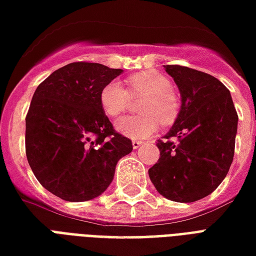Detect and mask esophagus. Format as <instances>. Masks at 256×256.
<instances>
[{
  "label": "esophagus",
  "instance_id": "1",
  "mask_svg": "<svg viewBox=\"0 0 256 256\" xmlns=\"http://www.w3.org/2000/svg\"><path fill=\"white\" fill-rule=\"evenodd\" d=\"M132 144H133V149H138V148L141 146L144 142H142V141H137V140H134Z\"/></svg>",
  "mask_w": 256,
  "mask_h": 256
}]
</instances>
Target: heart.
I'll return each instance as SVG.
<instances>
[{
	"label": "heart",
	"instance_id": "1",
	"mask_svg": "<svg viewBox=\"0 0 256 256\" xmlns=\"http://www.w3.org/2000/svg\"><path fill=\"white\" fill-rule=\"evenodd\" d=\"M130 96L144 98L140 103V112L142 115L119 119L115 128L132 140L149 138L156 133L160 122L171 124L180 108L171 80L156 70H144L130 76L128 90L119 81L107 82L100 90V107L107 116L116 118L128 110Z\"/></svg>",
	"mask_w": 256,
	"mask_h": 256
}]
</instances>
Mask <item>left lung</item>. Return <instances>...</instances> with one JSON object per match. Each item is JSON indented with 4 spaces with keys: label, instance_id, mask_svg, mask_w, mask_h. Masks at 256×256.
<instances>
[{
    "label": "left lung",
    "instance_id": "8db88e82",
    "mask_svg": "<svg viewBox=\"0 0 256 256\" xmlns=\"http://www.w3.org/2000/svg\"><path fill=\"white\" fill-rule=\"evenodd\" d=\"M180 92V111L158 141L160 158L149 170L156 190L175 202L212 194L232 164L238 112L228 88L213 76L186 66L166 65Z\"/></svg>",
    "mask_w": 256,
    "mask_h": 256
}]
</instances>
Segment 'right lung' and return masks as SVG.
<instances>
[{
    "mask_svg": "<svg viewBox=\"0 0 256 256\" xmlns=\"http://www.w3.org/2000/svg\"><path fill=\"white\" fill-rule=\"evenodd\" d=\"M122 73L102 64L73 62L35 90L26 118L28 164L60 200L84 202L107 190L116 162L133 150L100 107L104 85Z\"/></svg>",
    "mask_w": 256,
    "mask_h": 256,
    "instance_id": "obj_1",
    "label": "right lung"
}]
</instances>
